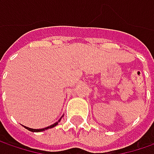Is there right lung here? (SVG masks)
Returning <instances> with one entry per match:
<instances>
[{
    "mask_svg": "<svg viewBox=\"0 0 154 154\" xmlns=\"http://www.w3.org/2000/svg\"><path fill=\"white\" fill-rule=\"evenodd\" d=\"M62 117L58 120V121L56 122H55L54 124H52V125H51V126H49V127L47 128H39V129H35V128H28V127H26V126H24V127L26 128V129H28L29 131H32V132H41V131H45V129H49V128H54L55 126H56L59 122H60V121H61V119H62Z\"/></svg>",
    "mask_w": 154,
    "mask_h": 154,
    "instance_id": "add662e5",
    "label": "right lung"
}]
</instances>
